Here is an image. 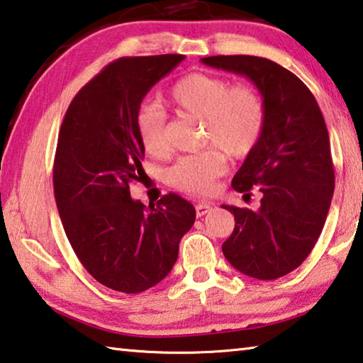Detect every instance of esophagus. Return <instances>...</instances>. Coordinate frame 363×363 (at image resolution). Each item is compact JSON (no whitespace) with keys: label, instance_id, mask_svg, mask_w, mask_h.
Returning <instances> with one entry per match:
<instances>
[{"label":"esophagus","instance_id":"esophagus-1","mask_svg":"<svg viewBox=\"0 0 363 363\" xmlns=\"http://www.w3.org/2000/svg\"><path fill=\"white\" fill-rule=\"evenodd\" d=\"M211 211L212 206L207 204V202H198V204H196V215H198V217H204V215Z\"/></svg>","mask_w":363,"mask_h":363}]
</instances>
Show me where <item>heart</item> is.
<instances>
[{"instance_id":"heart-1","label":"heart","mask_w":363,"mask_h":363,"mask_svg":"<svg viewBox=\"0 0 363 363\" xmlns=\"http://www.w3.org/2000/svg\"><path fill=\"white\" fill-rule=\"evenodd\" d=\"M167 101L180 113L204 119V142L228 157H247L263 137L264 105L250 86H233L215 74L188 73L170 87ZM135 125L146 155H167L165 114L161 110L143 106L137 114ZM223 172V156L217 151H204L178 159L169 170V180L182 191L207 194Z\"/></svg>"}]
</instances>
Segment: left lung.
<instances>
[{"mask_svg":"<svg viewBox=\"0 0 363 363\" xmlns=\"http://www.w3.org/2000/svg\"><path fill=\"white\" fill-rule=\"evenodd\" d=\"M204 65L242 74L262 94L263 137L233 178L249 194L258 188L262 206H223L236 220L223 255L233 268L259 281L296 269L319 239L335 189L328 130L306 84L279 63L255 55H213Z\"/></svg>","mask_w":363,"mask_h":363,"instance_id":"8db88e82","label":"left lung"}]
</instances>
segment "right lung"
<instances>
[{
	"label": "right lung",
	"mask_w": 363,
	"mask_h": 363,
	"mask_svg": "<svg viewBox=\"0 0 363 363\" xmlns=\"http://www.w3.org/2000/svg\"><path fill=\"white\" fill-rule=\"evenodd\" d=\"M182 60L165 54L110 63L76 94L59 132L54 194L63 230L89 274L123 294L169 274L196 220L191 202L174 193L146 207L129 191L145 175L140 105Z\"/></svg>",
	"instance_id": "add662e5"
}]
</instances>
